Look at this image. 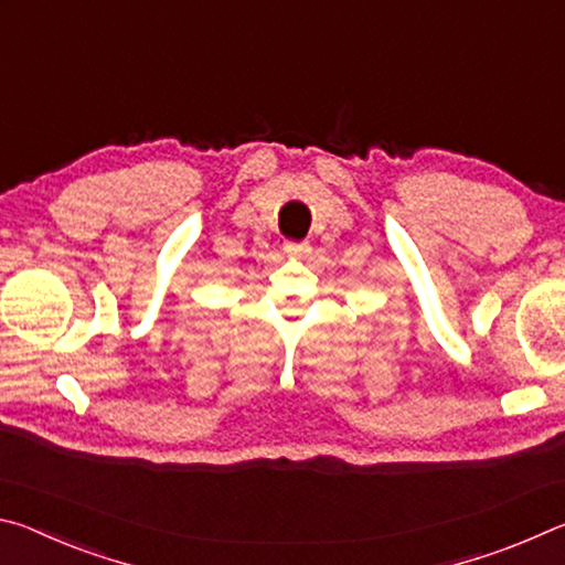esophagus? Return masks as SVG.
<instances>
[{
	"label": "esophagus",
	"mask_w": 565,
	"mask_h": 565,
	"mask_svg": "<svg viewBox=\"0 0 565 565\" xmlns=\"http://www.w3.org/2000/svg\"><path fill=\"white\" fill-rule=\"evenodd\" d=\"M284 252L289 254V256H303V254L311 252V246L306 244V242H286L284 244Z\"/></svg>",
	"instance_id": "obj_1"
}]
</instances>
